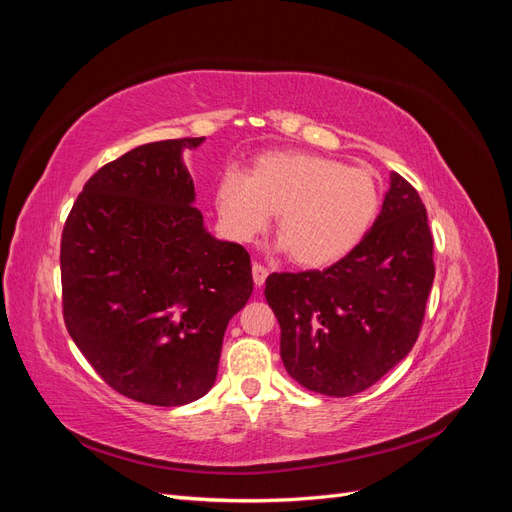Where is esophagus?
I'll return each instance as SVG.
<instances>
[{
    "label": "esophagus",
    "mask_w": 512,
    "mask_h": 512,
    "mask_svg": "<svg viewBox=\"0 0 512 512\" xmlns=\"http://www.w3.org/2000/svg\"><path fill=\"white\" fill-rule=\"evenodd\" d=\"M252 275H254V284L256 286H262L267 282V277H269V269L265 267V265H258V262H254V267H252Z\"/></svg>",
    "instance_id": "34e87169"
}]
</instances>
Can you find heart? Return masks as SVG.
<instances>
[{"instance_id":"heart-1","label":"heart","mask_w":512,"mask_h":512,"mask_svg":"<svg viewBox=\"0 0 512 512\" xmlns=\"http://www.w3.org/2000/svg\"><path fill=\"white\" fill-rule=\"evenodd\" d=\"M380 183L361 166L305 151H273L252 175H222L215 190L220 218L237 241H254L277 218V235L301 267H327L348 256L374 226Z\"/></svg>"}]
</instances>
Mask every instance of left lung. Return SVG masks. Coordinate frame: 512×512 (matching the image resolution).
<instances>
[{
	"label": "left lung",
	"mask_w": 512,
	"mask_h": 512,
	"mask_svg": "<svg viewBox=\"0 0 512 512\" xmlns=\"http://www.w3.org/2000/svg\"><path fill=\"white\" fill-rule=\"evenodd\" d=\"M433 275L423 200L391 173L380 215L348 256L322 271L267 277L288 374L329 397L369 389L412 350Z\"/></svg>",
	"instance_id": "left-lung-1"
}]
</instances>
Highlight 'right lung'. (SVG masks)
<instances>
[{"mask_svg": "<svg viewBox=\"0 0 512 512\" xmlns=\"http://www.w3.org/2000/svg\"><path fill=\"white\" fill-rule=\"evenodd\" d=\"M141 145L89 177L61 232L64 322L98 376L134 401L183 406L218 376L224 331L254 290L250 254L203 226L181 153Z\"/></svg>", "mask_w": 512, "mask_h": 512, "instance_id": "obj_1", "label": "right lung"}]
</instances>
